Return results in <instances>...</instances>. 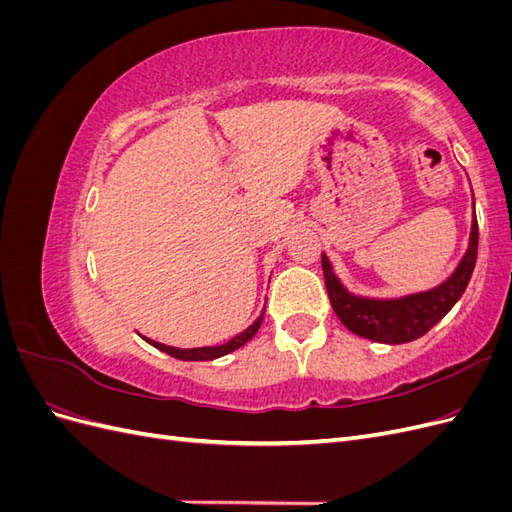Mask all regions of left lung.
<instances>
[{
    "instance_id": "1",
    "label": "left lung",
    "mask_w": 512,
    "mask_h": 512,
    "mask_svg": "<svg viewBox=\"0 0 512 512\" xmlns=\"http://www.w3.org/2000/svg\"><path fill=\"white\" fill-rule=\"evenodd\" d=\"M478 252V222L474 215L472 222V237L466 256L459 262L455 273L448 277L438 288L410 294L404 299L378 301V299H363L350 294L335 277L329 258L322 254V273L324 284H327L329 299L333 312L344 322L352 333L374 339L382 344H406L412 339L423 337L433 324H438L451 307L459 301L466 290Z\"/></svg>"
}]
</instances>
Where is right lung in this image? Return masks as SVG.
Masks as SVG:
<instances>
[{"instance_id": "obj_1", "label": "right lung", "mask_w": 512, "mask_h": 512, "mask_svg": "<svg viewBox=\"0 0 512 512\" xmlns=\"http://www.w3.org/2000/svg\"><path fill=\"white\" fill-rule=\"evenodd\" d=\"M260 322H262V314H260V318H258L254 324H250V327H247L243 333H239L237 337H232L230 342H226V344H222V346H205V348L179 350V348H173V346H164V344L153 342V339H147V337H145V342H149L151 346H156L158 350H162V352H166V354H170V356H175V359H181V361H211V359H218V356H224V354H228V352H232V350H237V348H241L243 344L250 342V339L256 335V331L260 329Z\"/></svg>"}]
</instances>
